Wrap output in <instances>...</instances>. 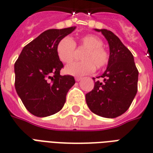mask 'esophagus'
I'll list each match as a JSON object with an SVG mask.
<instances>
[{
    "label": "esophagus",
    "instance_id": "34e87169",
    "mask_svg": "<svg viewBox=\"0 0 153 153\" xmlns=\"http://www.w3.org/2000/svg\"><path fill=\"white\" fill-rule=\"evenodd\" d=\"M81 80H82L81 77H76V78H75V81L76 82H79V81H81Z\"/></svg>",
    "mask_w": 153,
    "mask_h": 153
}]
</instances>
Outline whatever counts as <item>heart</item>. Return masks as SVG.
<instances>
[{
  "label": "heart",
  "mask_w": 153,
  "mask_h": 153,
  "mask_svg": "<svg viewBox=\"0 0 153 153\" xmlns=\"http://www.w3.org/2000/svg\"><path fill=\"white\" fill-rule=\"evenodd\" d=\"M79 47L84 48L81 62L70 63L65 67L66 74L74 76H82L91 74L97 69H102L108 64L109 54L103 48V42L94 35L82 36L78 40ZM76 43L69 36L60 39L56 45V54L59 59L63 63L71 62L74 55Z\"/></svg>",
  "instance_id": "b5f03b06"
}]
</instances>
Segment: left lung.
Masks as SVG:
<instances>
[{
  "instance_id": "1",
  "label": "left lung",
  "mask_w": 153,
  "mask_h": 153,
  "mask_svg": "<svg viewBox=\"0 0 153 153\" xmlns=\"http://www.w3.org/2000/svg\"><path fill=\"white\" fill-rule=\"evenodd\" d=\"M94 30L108 41L109 57L105 71L99 76L103 82L96 81L93 90L86 94V104L94 114L114 118L123 114L135 98L139 73L133 54L116 35L107 29Z\"/></svg>"
}]
</instances>
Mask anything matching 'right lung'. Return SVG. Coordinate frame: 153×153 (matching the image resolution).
I'll return each instance as SVG.
<instances>
[{"label":"right lung","mask_w":153,"mask_h":153,"mask_svg":"<svg viewBox=\"0 0 153 153\" xmlns=\"http://www.w3.org/2000/svg\"><path fill=\"white\" fill-rule=\"evenodd\" d=\"M74 29L47 30L27 44L16 61V91L35 116L44 117L61 110L67 92L75 83L71 75H60L63 64L56 54L59 41Z\"/></svg>","instance_id":"obj_1"}]
</instances>
